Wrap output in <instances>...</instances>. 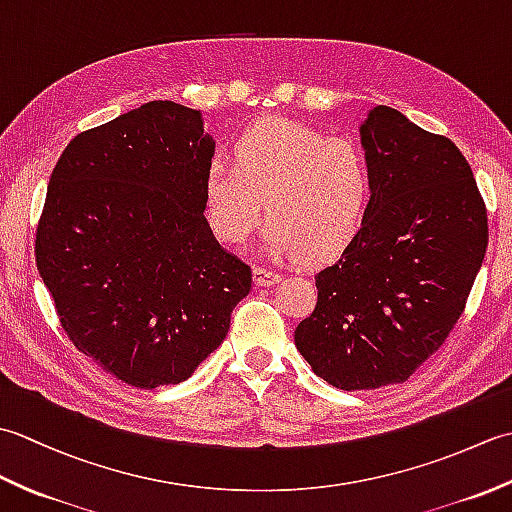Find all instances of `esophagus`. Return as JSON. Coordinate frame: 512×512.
<instances>
[{"label":"esophagus","instance_id":"esophagus-1","mask_svg":"<svg viewBox=\"0 0 512 512\" xmlns=\"http://www.w3.org/2000/svg\"><path fill=\"white\" fill-rule=\"evenodd\" d=\"M253 279H255V286H275L281 281V275L275 273V270L264 268V266H255L253 268Z\"/></svg>","mask_w":512,"mask_h":512}]
</instances>
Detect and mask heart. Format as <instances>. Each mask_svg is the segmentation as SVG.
Segmentation results:
<instances>
[{
  "label": "heart",
  "instance_id": "b5f03b06",
  "mask_svg": "<svg viewBox=\"0 0 512 512\" xmlns=\"http://www.w3.org/2000/svg\"><path fill=\"white\" fill-rule=\"evenodd\" d=\"M372 195V169L354 140L286 118L248 127L233 165L215 158L204 176V213L222 244H246L268 217V253L308 262H328L354 242Z\"/></svg>",
  "mask_w": 512,
  "mask_h": 512
}]
</instances>
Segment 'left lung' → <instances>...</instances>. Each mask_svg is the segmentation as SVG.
I'll return each instance as SVG.
<instances>
[{
    "mask_svg": "<svg viewBox=\"0 0 512 512\" xmlns=\"http://www.w3.org/2000/svg\"><path fill=\"white\" fill-rule=\"evenodd\" d=\"M374 195L363 231L317 273L295 330L312 372L356 391L405 380L462 317L488 244L482 193L462 151L378 105L361 125Z\"/></svg>",
    "mask_w": 512,
    "mask_h": 512,
    "instance_id": "left-lung-1",
    "label": "left lung"
}]
</instances>
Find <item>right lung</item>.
<instances>
[{"label": "right lung", "instance_id": "right-lung-1", "mask_svg": "<svg viewBox=\"0 0 512 512\" xmlns=\"http://www.w3.org/2000/svg\"><path fill=\"white\" fill-rule=\"evenodd\" d=\"M215 143L198 110L151 101L70 140L37 224L63 332L136 389L187 380L253 284L204 217Z\"/></svg>", "mask_w": 512, "mask_h": 512}]
</instances>
